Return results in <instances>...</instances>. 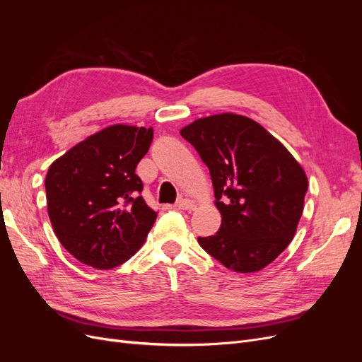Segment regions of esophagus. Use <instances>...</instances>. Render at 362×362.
I'll list each match as a JSON object with an SVG mask.
<instances>
[{
    "label": "esophagus",
    "instance_id": "34e87169",
    "mask_svg": "<svg viewBox=\"0 0 362 362\" xmlns=\"http://www.w3.org/2000/svg\"><path fill=\"white\" fill-rule=\"evenodd\" d=\"M177 208H180V210H185V211H193V210H196V204L192 199L180 198L177 201Z\"/></svg>",
    "mask_w": 362,
    "mask_h": 362
}]
</instances>
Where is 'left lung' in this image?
I'll list each match as a JSON object with an SVG mask.
<instances>
[{
    "label": "left lung",
    "instance_id": "left-lung-1",
    "mask_svg": "<svg viewBox=\"0 0 362 362\" xmlns=\"http://www.w3.org/2000/svg\"><path fill=\"white\" fill-rule=\"evenodd\" d=\"M180 134L210 169L221 229L201 247L228 269L258 272L293 240L308 180L279 140L255 120L234 113L194 120Z\"/></svg>",
    "mask_w": 362,
    "mask_h": 362
}]
</instances>
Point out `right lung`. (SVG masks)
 <instances>
[{
  "label": "right lung",
  "mask_w": 362,
  "mask_h": 362,
  "mask_svg": "<svg viewBox=\"0 0 362 362\" xmlns=\"http://www.w3.org/2000/svg\"><path fill=\"white\" fill-rule=\"evenodd\" d=\"M154 129L112 125L80 141L47 173L48 216L69 254L100 270L122 264L144 246L157 213L136 175Z\"/></svg>",
  "instance_id": "add662e5"
}]
</instances>
